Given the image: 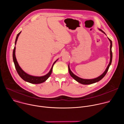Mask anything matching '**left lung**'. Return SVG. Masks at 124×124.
Returning a JSON list of instances; mask_svg holds the SVG:
<instances>
[{"instance_id":"8db88e82","label":"left lung","mask_w":124,"mask_h":124,"mask_svg":"<svg viewBox=\"0 0 124 124\" xmlns=\"http://www.w3.org/2000/svg\"><path fill=\"white\" fill-rule=\"evenodd\" d=\"M99 30L101 31L102 33H103L104 34H105V33L101 29H99ZM106 35V34H105ZM108 39L109 40V41H110V61H109V63L107 68V69H105V70H104V72L99 77L96 78H93V79H83V78H81L78 76H77L76 75H75L72 71L71 70H70V66H69V64L68 65V70H69V74L70 75V76H71L75 80H76L77 81H78V82L81 83V84H85V85H88V84H93V83H96V82H97L98 81H99L100 80H101L104 76L105 75H106V74L107 73L108 70V69L111 64V62H112V41L109 39L108 38Z\"/></svg>"}]
</instances>
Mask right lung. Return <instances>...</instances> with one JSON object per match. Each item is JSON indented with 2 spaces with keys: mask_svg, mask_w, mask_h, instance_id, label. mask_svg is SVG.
Instances as JSON below:
<instances>
[{
  "mask_svg": "<svg viewBox=\"0 0 124 124\" xmlns=\"http://www.w3.org/2000/svg\"><path fill=\"white\" fill-rule=\"evenodd\" d=\"M21 31L17 34L16 39V41H15V45H16V41L17 40V39H18V37L19 36L20 34H21ZM15 51H16V47L15 46L14 50H13V61L15 64V66L16 68V72L17 73V74H19V75L20 76V77L24 81L28 82L29 83H32V84H40V83H42L45 81H46L48 78L50 77L51 73H52V68H53V66H54V64L55 63V62L58 60V59H57L54 63L53 64L51 68L50 69V70H49V72L46 75L43 76H41V77H36V76H31L30 75L28 74H27L26 73H25L24 71L22 70V69L20 67V66H19L18 63H17V61L16 60V55H15Z\"/></svg>",
  "mask_w": 124,
  "mask_h": 124,
  "instance_id": "add662e5",
  "label": "right lung"
}]
</instances>
